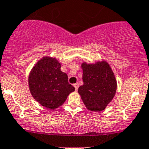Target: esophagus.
Segmentation results:
<instances>
[{
  "mask_svg": "<svg viewBox=\"0 0 149 149\" xmlns=\"http://www.w3.org/2000/svg\"><path fill=\"white\" fill-rule=\"evenodd\" d=\"M73 86H74L76 91H77V90L78 89V87H79V85H78V83H75V84L73 85Z\"/></svg>",
  "mask_w": 149,
  "mask_h": 149,
  "instance_id": "1",
  "label": "esophagus"
}]
</instances>
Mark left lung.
<instances>
[{
    "instance_id": "left-lung-1",
    "label": "left lung",
    "mask_w": 149,
    "mask_h": 149,
    "mask_svg": "<svg viewBox=\"0 0 149 149\" xmlns=\"http://www.w3.org/2000/svg\"><path fill=\"white\" fill-rule=\"evenodd\" d=\"M83 85L78 88L86 107L91 111H102L113 99L117 91V81L110 66L104 61L88 64L83 62Z\"/></svg>"
}]
</instances>
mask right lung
<instances>
[{
	"instance_id": "add662e5",
	"label": "right lung",
	"mask_w": 149,
	"mask_h": 149,
	"mask_svg": "<svg viewBox=\"0 0 149 149\" xmlns=\"http://www.w3.org/2000/svg\"><path fill=\"white\" fill-rule=\"evenodd\" d=\"M32 97L47 109L62 105L75 88L68 83V76L61 71L56 58L45 56L31 70L28 79Z\"/></svg>"
}]
</instances>
